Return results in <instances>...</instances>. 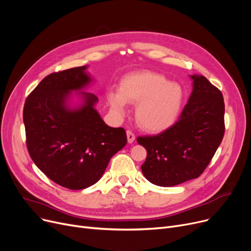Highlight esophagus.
<instances>
[{
  "mask_svg": "<svg viewBox=\"0 0 251 251\" xmlns=\"http://www.w3.org/2000/svg\"><path fill=\"white\" fill-rule=\"evenodd\" d=\"M126 133H127V140H128V142H129V143L134 142V140H135V135H134V133L132 132V131L128 130Z\"/></svg>",
  "mask_w": 251,
  "mask_h": 251,
  "instance_id": "esophagus-1",
  "label": "esophagus"
}]
</instances>
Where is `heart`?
Listing matches in <instances>:
<instances>
[{
    "label": "heart",
    "instance_id": "b5f03b06",
    "mask_svg": "<svg viewBox=\"0 0 251 251\" xmlns=\"http://www.w3.org/2000/svg\"><path fill=\"white\" fill-rule=\"evenodd\" d=\"M183 96L180 84L170 82L164 75L142 71L125 76L120 91H110L108 101L112 112L118 117L126 115L127 102L137 103L136 119L139 126L149 132H162L176 122Z\"/></svg>",
    "mask_w": 251,
    "mask_h": 251
}]
</instances>
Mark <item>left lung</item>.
<instances>
[{"label":"left lung","mask_w":251,"mask_h":251,"mask_svg":"<svg viewBox=\"0 0 251 251\" xmlns=\"http://www.w3.org/2000/svg\"><path fill=\"white\" fill-rule=\"evenodd\" d=\"M190 78L192 92L179 120L161 134L137 137L148 151L142 173L157 186L171 187L200 177L225 133L222 92L204 76Z\"/></svg>","instance_id":"left-lung-1"}]
</instances>
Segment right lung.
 <instances>
[{
    "label": "right lung",
    "mask_w": 251,
    "mask_h": 251,
    "mask_svg": "<svg viewBox=\"0 0 251 251\" xmlns=\"http://www.w3.org/2000/svg\"><path fill=\"white\" fill-rule=\"evenodd\" d=\"M87 66L45 77L26 99L23 122L26 146L36 167L59 185L80 190L96 184L127 143L123 128L103 122L98 97L82 91L94 79ZM81 102L73 106V91Z\"/></svg>",
    "instance_id": "1"
}]
</instances>
